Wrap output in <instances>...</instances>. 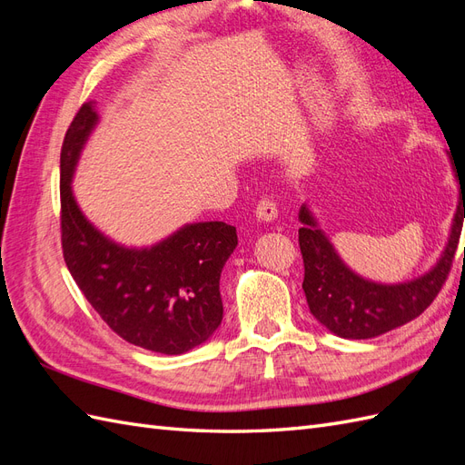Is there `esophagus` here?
Masks as SVG:
<instances>
[{
    "label": "esophagus",
    "mask_w": 465,
    "mask_h": 465,
    "mask_svg": "<svg viewBox=\"0 0 465 465\" xmlns=\"http://www.w3.org/2000/svg\"><path fill=\"white\" fill-rule=\"evenodd\" d=\"M256 219L260 223H272L277 219V205L272 200H262L256 207Z\"/></svg>",
    "instance_id": "1"
}]
</instances>
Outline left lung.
Segmentation results:
<instances>
[{
	"mask_svg": "<svg viewBox=\"0 0 465 465\" xmlns=\"http://www.w3.org/2000/svg\"><path fill=\"white\" fill-rule=\"evenodd\" d=\"M460 180L458 205L450 224L448 241L429 272L398 283H382L357 273L335 250L331 238L323 232L312 209L306 203L299 209V244L304 260L302 289L311 314L343 340H371L411 322L434 301L452 265L461 224L465 219V174ZM465 260V248H463Z\"/></svg>",
	"mask_w": 465,
	"mask_h": 465,
	"instance_id": "8db88e82",
	"label": "left lung"
}]
</instances>
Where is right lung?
<instances>
[{
    "mask_svg": "<svg viewBox=\"0 0 465 465\" xmlns=\"http://www.w3.org/2000/svg\"><path fill=\"white\" fill-rule=\"evenodd\" d=\"M85 103L65 134L60 157L62 248L85 299L125 341L163 355L205 343L223 320L219 279L238 238L223 221L186 223L151 246H124L85 217L74 195L81 153L98 124Z\"/></svg>",
    "mask_w": 465,
    "mask_h": 465,
    "instance_id": "add662e5",
    "label": "right lung"
}]
</instances>
